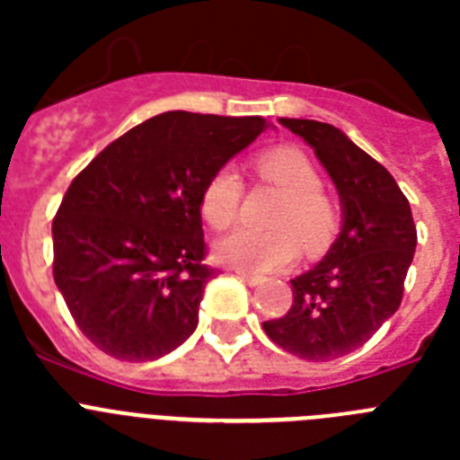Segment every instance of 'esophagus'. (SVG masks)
Here are the masks:
<instances>
[{
  "mask_svg": "<svg viewBox=\"0 0 460 460\" xmlns=\"http://www.w3.org/2000/svg\"><path fill=\"white\" fill-rule=\"evenodd\" d=\"M237 276H239V279L243 280V283H246V286H251V288L260 286V283H262V280H265V276H258V274H246V271H237Z\"/></svg>",
  "mask_w": 460,
  "mask_h": 460,
  "instance_id": "1",
  "label": "esophagus"
}]
</instances>
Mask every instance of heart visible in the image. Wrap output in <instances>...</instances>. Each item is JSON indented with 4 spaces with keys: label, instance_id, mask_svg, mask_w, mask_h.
Returning <instances> with one entry per match:
<instances>
[{
    "label": "heart",
    "instance_id": "b5f03b06",
    "mask_svg": "<svg viewBox=\"0 0 460 460\" xmlns=\"http://www.w3.org/2000/svg\"><path fill=\"white\" fill-rule=\"evenodd\" d=\"M260 180L286 195L274 223L280 230L239 227L214 249L218 262L243 271H271L288 267L299 255V242L308 253H318L336 233V207L323 193V177L311 158L295 147H276L255 158ZM243 184L234 168L211 174L200 195V214L207 226L226 230L239 214Z\"/></svg>",
    "mask_w": 460,
    "mask_h": 460
}]
</instances>
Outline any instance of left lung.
<instances>
[{
  "label": "left lung",
  "mask_w": 460,
  "mask_h": 460,
  "mask_svg": "<svg viewBox=\"0 0 460 460\" xmlns=\"http://www.w3.org/2000/svg\"><path fill=\"white\" fill-rule=\"evenodd\" d=\"M279 121L306 142L334 181L341 233L318 265L290 280V311L262 329L290 355L329 361L361 348L398 311L417 227L396 180L341 128Z\"/></svg>",
  "instance_id": "left-lung-1"
}]
</instances>
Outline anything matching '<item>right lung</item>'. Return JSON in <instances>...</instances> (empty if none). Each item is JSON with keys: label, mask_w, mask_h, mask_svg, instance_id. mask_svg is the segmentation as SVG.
Listing matches in <instances>:
<instances>
[{"label": "right lung", "mask_w": 460, "mask_h": 460, "mask_svg": "<svg viewBox=\"0 0 460 460\" xmlns=\"http://www.w3.org/2000/svg\"><path fill=\"white\" fill-rule=\"evenodd\" d=\"M267 128L262 117L170 110L110 142L71 181L52 223V271L99 350L152 361L193 334L214 276L202 265V189Z\"/></svg>", "instance_id": "add662e5"}]
</instances>
